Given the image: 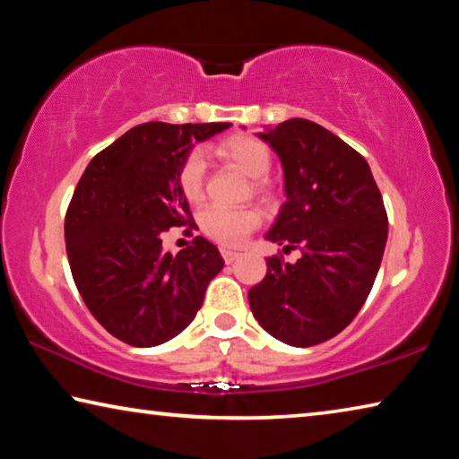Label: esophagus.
<instances>
[{
  "mask_svg": "<svg viewBox=\"0 0 459 459\" xmlns=\"http://www.w3.org/2000/svg\"><path fill=\"white\" fill-rule=\"evenodd\" d=\"M221 255H222V259H224V263H232V261H237L238 259V251H232V248H221Z\"/></svg>",
  "mask_w": 459,
  "mask_h": 459,
  "instance_id": "34e87169",
  "label": "esophagus"
}]
</instances>
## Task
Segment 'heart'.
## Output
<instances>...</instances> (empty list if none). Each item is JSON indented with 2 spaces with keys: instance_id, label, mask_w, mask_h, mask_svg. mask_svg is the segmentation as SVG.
<instances>
[{
  "instance_id": "heart-1",
  "label": "heart",
  "mask_w": 459,
  "mask_h": 459,
  "mask_svg": "<svg viewBox=\"0 0 459 459\" xmlns=\"http://www.w3.org/2000/svg\"><path fill=\"white\" fill-rule=\"evenodd\" d=\"M214 153L227 160L229 164L240 169L245 176L251 178V188L255 194H267V174L273 164L271 150L267 143L253 135H230L214 145ZM206 182V164L200 152H190L178 168V186L182 196L188 202H198L204 194ZM200 229L204 235L224 247H238L263 221L259 208H222L206 206L198 216Z\"/></svg>"
}]
</instances>
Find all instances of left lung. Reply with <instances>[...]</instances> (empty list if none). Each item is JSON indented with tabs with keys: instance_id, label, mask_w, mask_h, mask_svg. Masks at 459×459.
I'll return each instance as SVG.
<instances>
[{
	"instance_id": "1",
	"label": "left lung",
	"mask_w": 459,
	"mask_h": 459,
	"mask_svg": "<svg viewBox=\"0 0 459 459\" xmlns=\"http://www.w3.org/2000/svg\"><path fill=\"white\" fill-rule=\"evenodd\" d=\"M285 172L287 202L267 238L299 248L298 263L267 259V275L248 290L253 316L271 336L307 348L351 324L383 261L388 219L362 155L307 119L259 134Z\"/></svg>"
}]
</instances>
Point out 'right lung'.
I'll return each mask as SVG.
<instances>
[{
    "label": "right lung",
    "instance_id": "1",
    "mask_svg": "<svg viewBox=\"0 0 459 459\" xmlns=\"http://www.w3.org/2000/svg\"><path fill=\"white\" fill-rule=\"evenodd\" d=\"M229 123H142L99 152L76 184L65 216L73 279L89 312L115 338L147 348L178 336L224 267L204 237L172 257L161 251L169 229L198 230L178 186L192 142Z\"/></svg>",
    "mask_w": 459,
    "mask_h": 459
}]
</instances>
